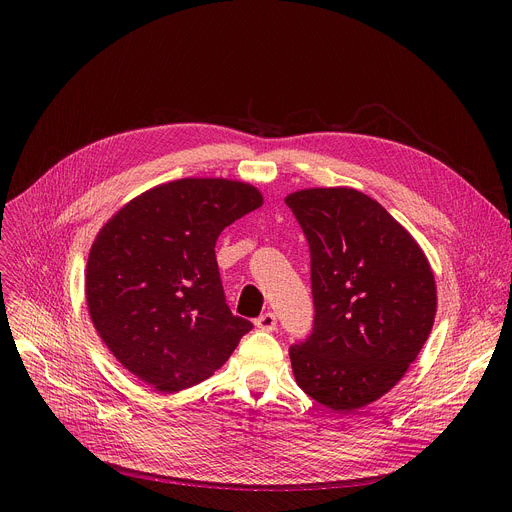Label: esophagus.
I'll return each instance as SVG.
<instances>
[{
	"label": "esophagus",
	"mask_w": 512,
	"mask_h": 512,
	"mask_svg": "<svg viewBox=\"0 0 512 512\" xmlns=\"http://www.w3.org/2000/svg\"><path fill=\"white\" fill-rule=\"evenodd\" d=\"M255 326H257V328H261V330H275V326H277V318H275V314L265 312V314H261V316L255 320Z\"/></svg>",
	"instance_id": "obj_1"
}]
</instances>
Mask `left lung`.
Wrapping results in <instances>:
<instances>
[{
	"label": "left lung",
	"mask_w": 512,
	"mask_h": 512,
	"mask_svg": "<svg viewBox=\"0 0 512 512\" xmlns=\"http://www.w3.org/2000/svg\"><path fill=\"white\" fill-rule=\"evenodd\" d=\"M285 204L312 257L314 328L289 348L296 383L320 405L350 413L389 393L423 348L437 291L417 241L371 196L306 188Z\"/></svg>",
	"instance_id": "obj_1"
}]
</instances>
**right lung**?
I'll return each mask as SVG.
<instances>
[{"mask_svg":"<svg viewBox=\"0 0 512 512\" xmlns=\"http://www.w3.org/2000/svg\"><path fill=\"white\" fill-rule=\"evenodd\" d=\"M263 204L227 178H182L129 200L93 241L85 296L101 340L158 393L214 375L253 324L225 302L214 245Z\"/></svg>","mask_w":512,"mask_h":512,"instance_id":"right-lung-1","label":"right lung"}]
</instances>
